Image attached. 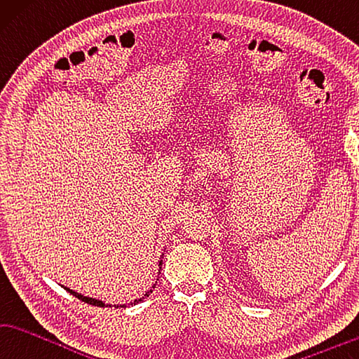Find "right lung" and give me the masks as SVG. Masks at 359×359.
<instances>
[{
  "mask_svg": "<svg viewBox=\"0 0 359 359\" xmlns=\"http://www.w3.org/2000/svg\"><path fill=\"white\" fill-rule=\"evenodd\" d=\"M66 290L71 293V294H74L75 298H79V299H81V301H85V303H88V304H93V306H97V307H111L110 304H104L102 301H99V299H94V298H88V297H83V294H80V293H77V292H72L71 288H66ZM153 292V290H149V292H147L144 293V297L143 298H140V299H135V301H132V303H129V306H132V304H137V303H140V301H143L144 298L147 297H149V293ZM126 304H119V306H115V307H124Z\"/></svg>",
  "mask_w": 359,
  "mask_h": 359,
  "instance_id": "right-lung-1",
  "label": "right lung"
}]
</instances>
